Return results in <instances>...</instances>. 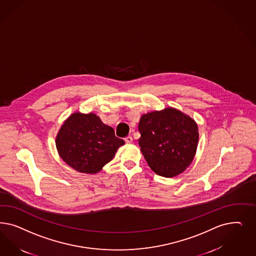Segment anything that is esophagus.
Instances as JSON below:
<instances>
[{"label": "esophagus", "instance_id": "esophagus-1", "mask_svg": "<svg viewBox=\"0 0 256 256\" xmlns=\"http://www.w3.org/2000/svg\"><path fill=\"white\" fill-rule=\"evenodd\" d=\"M125 140L126 143H128V144H129V143H132V138L131 136H126V138H125V140Z\"/></svg>", "mask_w": 256, "mask_h": 256}]
</instances>
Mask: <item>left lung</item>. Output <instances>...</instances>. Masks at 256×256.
I'll return each mask as SVG.
<instances>
[{
    "label": "left lung",
    "mask_w": 256,
    "mask_h": 256,
    "mask_svg": "<svg viewBox=\"0 0 256 256\" xmlns=\"http://www.w3.org/2000/svg\"><path fill=\"white\" fill-rule=\"evenodd\" d=\"M138 144L148 166L157 175L172 178L191 164L198 147V125L174 108L141 116Z\"/></svg>",
    "instance_id": "obj_1"
}]
</instances>
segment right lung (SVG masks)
Masks as SVG:
<instances>
[{
  "instance_id": "right-lung-1",
  "label": "right lung",
  "mask_w": 256,
  "mask_h": 256,
  "mask_svg": "<svg viewBox=\"0 0 256 256\" xmlns=\"http://www.w3.org/2000/svg\"><path fill=\"white\" fill-rule=\"evenodd\" d=\"M124 144V140L116 136L114 129L94 113L72 114L56 138L59 156L81 174H98Z\"/></svg>"
}]
</instances>
